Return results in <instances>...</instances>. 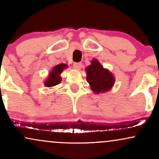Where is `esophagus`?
I'll return each instance as SVG.
<instances>
[{
    "instance_id": "34e87169",
    "label": "esophagus",
    "mask_w": 159,
    "mask_h": 159,
    "mask_svg": "<svg viewBox=\"0 0 159 159\" xmlns=\"http://www.w3.org/2000/svg\"><path fill=\"white\" fill-rule=\"evenodd\" d=\"M82 66V63H74L73 64V67L76 69H80Z\"/></svg>"
}]
</instances>
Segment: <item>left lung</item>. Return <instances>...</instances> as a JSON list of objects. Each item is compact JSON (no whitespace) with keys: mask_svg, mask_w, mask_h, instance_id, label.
I'll use <instances>...</instances> for the list:
<instances>
[{"mask_svg":"<svg viewBox=\"0 0 159 159\" xmlns=\"http://www.w3.org/2000/svg\"><path fill=\"white\" fill-rule=\"evenodd\" d=\"M87 81L96 94L110 90L114 84L113 74L103 66L96 59L91 61V64L86 67Z\"/></svg>","mask_w":159,"mask_h":159,"instance_id":"obj_1","label":"left lung"}]
</instances>
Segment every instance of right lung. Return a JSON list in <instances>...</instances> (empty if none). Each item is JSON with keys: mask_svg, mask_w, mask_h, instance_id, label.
Listing matches in <instances>:
<instances>
[{"mask_svg": "<svg viewBox=\"0 0 159 159\" xmlns=\"http://www.w3.org/2000/svg\"><path fill=\"white\" fill-rule=\"evenodd\" d=\"M66 67L67 65L63 64V63L55 66L52 69V72L49 73L47 80H45L44 83L45 86H46V87H51L57 85L58 84L61 83V77L60 75L62 73L63 69H66Z\"/></svg>", "mask_w": 159, "mask_h": 159, "instance_id": "1", "label": "right lung"}]
</instances>
